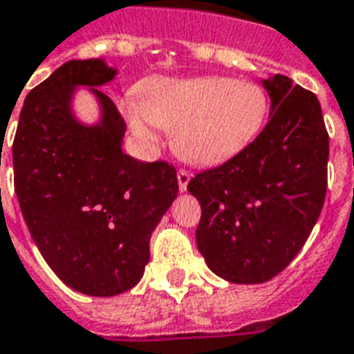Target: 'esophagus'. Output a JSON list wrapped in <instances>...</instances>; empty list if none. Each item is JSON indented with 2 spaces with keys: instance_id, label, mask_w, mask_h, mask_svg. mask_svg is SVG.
<instances>
[{
  "instance_id": "obj_1",
  "label": "esophagus",
  "mask_w": 354,
  "mask_h": 354,
  "mask_svg": "<svg viewBox=\"0 0 354 354\" xmlns=\"http://www.w3.org/2000/svg\"><path fill=\"white\" fill-rule=\"evenodd\" d=\"M189 178H192V174H189L187 170H178V187H180V192H185V189H187Z\"/></svg>"
}]
</instances>
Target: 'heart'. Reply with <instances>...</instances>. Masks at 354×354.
<instances>
[{
    "instance_id": "obj_1",
    "label": "heart",
    "mask_w": 354,
    "mask_h": 354,
    "mask_svg": "<svg viewBox=\"0 0 354 354\" xmlns=\"http://www.w3.org/2000/svg\"><path fill=\"white\" fill-rule=\"evenodd\" d=\"M124 115L138 140H157L153 124L172 130V147L187 162L214 165L243 149L259 134L268 113L261 86L234 78L151 80Z\"/></svg>"
}]
</instances>
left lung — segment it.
<instances>
[{
	"mask_svg": "<svg viewBox=\"0 0 354 354\" xmlns=\"http://www.w3.org/2000/svg\"><path fill=\"white\" fill-rule=\"evenodd\" d=\"M263 86L272 101L263 132L187 184L201 205L197 247L232 283L278 276L310 236L328 187L330 138L320 101L283 74Z\"/></svg>",
	"mask_w": 354,
	"mask_h": 354,
	"instance_id": "left-lung-1",
	"label": "left lung"
}]
</instances>
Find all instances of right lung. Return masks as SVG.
<instances>
[{"instance_id":"right-lung-1","label":"right lung","mask_w":354,"mask_h":354,"mask_svg":"<svg viewBox=\"0 0 354 354\" xmlns=\"http://www.w3.org/2000/svg\"><path fill=\"white\" fill-rule=\"evenodd\" d=\"M115 74L101 59L59 66L26 95L13 142L15 194L34 243L68 288L91 297L140 281L153 230L178 195L172 165L120 149L124 118L95 88ZM76 85H90L100 101V125L73 118Z\"/></svg>"}]
</instances>
